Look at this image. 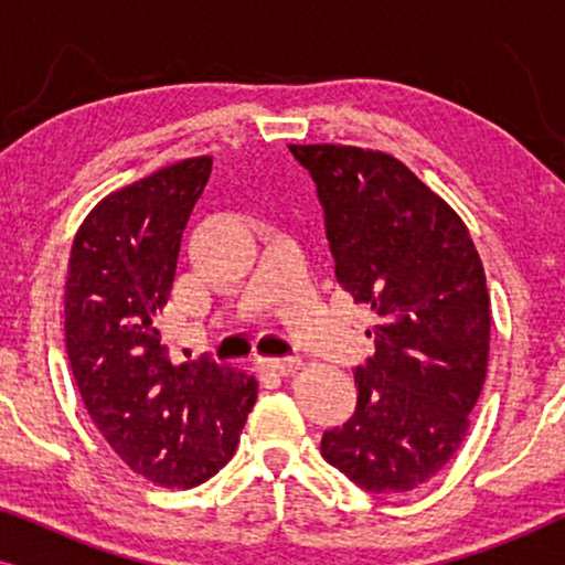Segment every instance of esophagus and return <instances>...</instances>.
I'll list each match as a JSON object with an SVG mask.
<instances>
[{
	"instance_id": "obj_1",
	"label": "esophagus",
	"mask_w": 565,
	"mask_h": 565,
	"mask_svg": "<svg viewBox=\"0 0 565 565\" xmlns=\"http://www.w3.org/2000/svg\"><path fill=\"white\" fill-rule=\"evenodd\" d=\"M262 367L273 370V373H280V375H292L298 373L300 367H303V362L298 358H285V360H262Z\"/></svg>"
}]
</instances>
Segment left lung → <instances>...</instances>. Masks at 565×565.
Masks as SVG:
<instances>
[{
  "instance_id": "8db88e82",
  "label": "left lung",
  "mask_w": 565,
  "mask_h": 565,
  "mask_svg": "<svg viewBox=\"0 0 565 565\" xmlns=\"http://www.w3.org/2000/svg\"><path fill=\"white\" fill-rule=\"evenodd\" d=\"M316 182L334 273L375 313V354L354 370L358 408L321 455L373 493L437 476L468 435L491 339L481 257L460 215L404 161L337 143H290Z\"/></svg>"
}]
</instances>
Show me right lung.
<instances>
[{
	"instance_id": "1",
	"label": "right lung",
	"mask_w": 565,
	"mask_h": 565,
	"mask_svg": "<svg viewBox=\"0 0 565 565\" xmlns=\"http://www.w3.org/2000/svg\"><path fill=\"white\" fill-rule=\"evenodd\" d=\"M213 159H182L99 200L76 231L66 352L84 406L134 473L192 489L234 455L257 381L200 358L172 362L159 334L182 231Z\"/></svg>"
}]
</instances>
